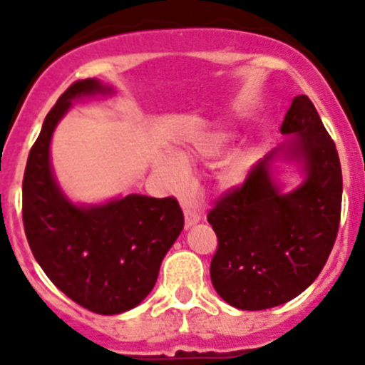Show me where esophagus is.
Instances as JSON below:
<instances>
[{
  "mask_svg": "<svg viewBox=\"0 0 365 365\" xmlns=\"http://www.w3.org/2000/svg\"><path fill=\"white\" fill-rule=\"evenodd\" d=\"M185 221H186V228L193 227V225H197V222L201 221V212L193 210V208L186 206V208H185Z\"/></svg>",
  "mask_w": 365,
  "mask_h": 365,
  "instance_id": "1",
  "label": "esophagus"
}]
</instances>
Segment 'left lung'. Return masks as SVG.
I'll list each match as a JSON object with an SVG mask.
<instances>
[{"instance_id":"1","label":"left lung","mask_w":365,"mask_h":365,"mask_svg":"<svg viewBox=\"0 0 365 365\" xmlns=\"http://www.w3.org/2000/svg\"><path fill=\"white\" fill-rule=\"evenodd\" d=\"M279 131L291 137L208 212L217 235L212 285L243 311L276 307L302 294L324 269L340 225V159L309 96H294ZM279 156L298 162L306 175L287 194L272 177Z\"/></svg>"}]
</instances>
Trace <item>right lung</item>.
<instances>
[{
    "label": "right lung",
    "mask_w": 365,
    "mask_h": 365,
    "mask_svg": "<svg viewBox=\"0 0 365 365\" xmlns=\"http://www.w3.org/2000/svg\"><path fill=\"white\" fill-rule=\"evenodd\" d=\"M113 95L96 78L74 82L47 113L24 175V227L32 254L66 296L96 314L137 307L185 227L173 197L131 193L104 205H74L51 166V138L73 100Z\"/></svg>",
    "instance_id": "obj_1"
}]
</instances>
